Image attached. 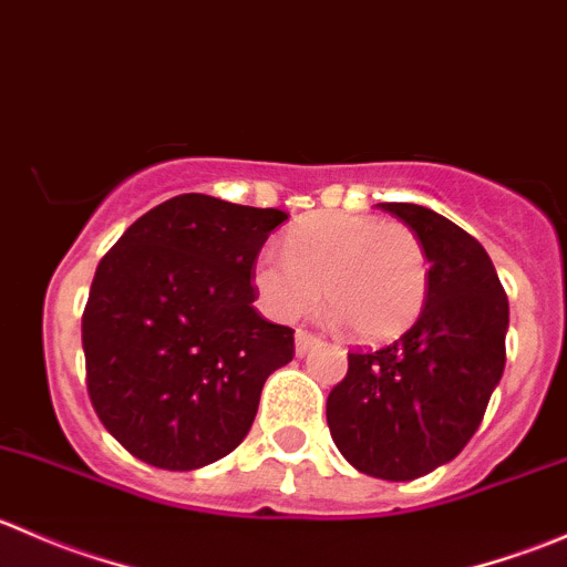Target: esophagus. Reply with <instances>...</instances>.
Here are the masks:
<instances>
[{
    "instance_id": "34e87169",
    "label": "esophagus",
    "mask_w": 567,
    "mask_h": 567,
    "mask_svg": "<svg viewBox=\"0 0 567 567\" xmlns=\"http://www.w3.org/2000/svg\"><path fill=\"white\" fill-rule=\"evenodd\" d=\"M316 346H318L316 334H310V331H296V353H299V357H305V353Z\"/></svg>"
}]
</instances>
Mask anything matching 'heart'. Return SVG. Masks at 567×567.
<instances>
[{
	"instance_id": "heart-1",
	"label": "heart",
	"mask_w": 567,
	"mask_h": 567,
	"mask_svg": "<svg viewBox=\"0 0 567 567\" xmlns=\"http://www.w3.org/2000/svg\"><path fill=\"white\" fill-rule=\"evenodd\" d=\"M251 282L277 320L310 316L326 296L353 337L386 342L420 318L431 266L411 227L368 214H318L288 233L285 251H260Z\"/></svg>"
}]
</instances>
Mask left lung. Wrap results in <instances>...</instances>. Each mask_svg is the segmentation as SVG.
Masks as SVG:
<instances>
[{
	"mask_svg": "<svg viewBox=\"0 0 567 567\" xmlns=\"http://www.w3.org/2000/svg\"><path fill=\"white\" fill-rule=\"evenodd\" d=\"M381 210L420 236L431 262L427 299L392 346L348 353L326 422L353 468L405 483L453 461L483 422L505 370L511 307L488 251L466 230L425 205Z\"/></svg>",
	"mask_w": 567,
	"mask_h": 567,
	"instance_id": "left-lung-1",
	"label": "left lung"
}]
</instances>
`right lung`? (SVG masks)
I'll return each mask as SVG.
<instances>
[{
  "instance_id": "right-lung-1",
  "label": "right lung",
  "mask_w": 567,
  "mask_h": 567,
  "mask_svg": "<svg viewBox=\"0 0 567 567\" xmlns=\"http://www.w3.org/2000/svg\"><path fill=\"white\" fill-rule=\"evenodd\" d=\"M285 219L181 194L99 262L82 318L87 392L134 458L192 472L244 442L262 384L293 359V329L251 307L255 260Z\"/></svg>"
}]
</instances>
